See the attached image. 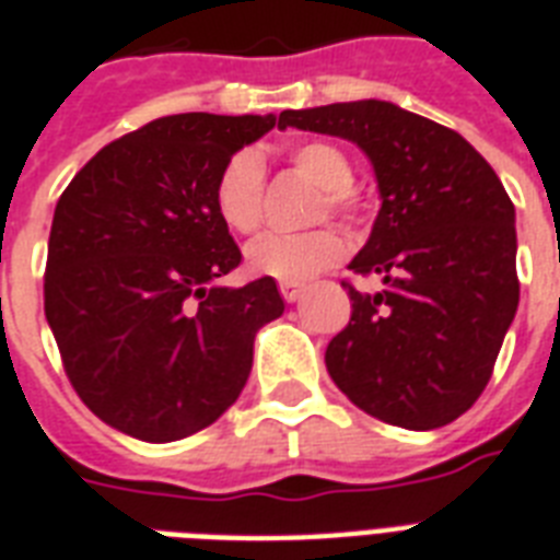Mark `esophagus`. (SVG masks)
<instances>
[{
  "label": "esophagus",
  "mask_w": 560,
  "mask_h": 560,
  "mask_svg": "<svg viewBox=\"0 0 560 560\" xmlns=\"http://www.w3.org/2000/svg\"><path fill=\"white\" fill-rule=\"evenodd\" d=\"M279 290L284 302H299L302 299V284H296V281H281Z\"/></svg>",
  "instance_id": "obj_1"
}]
</instances>
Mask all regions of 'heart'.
<instances>
[{"label": "heart", "mask_w": 560, "mask_h": 560, "mask_svg": "<svg viewBox=\"0 0 560 560\" xmlns=\"http://www.w3.org/2000/svg\"><path fill=\"white\" fill-rule=\"evenodd\" d=\"M293 171L323 188V200L316 206V218L342 214L351 218L358 209L351 179L354 168L346 151L331 142H302L293 144L288 153ZM214 211L223 226L249 235L261 226L264 206V165L258 153L237 151L229 156L214 179ZM246 267L255 276L279 281H307L319 272L331 270L346 255V241L337 229H314L302 235H261L246 246Z\"/></svg>", "instance_id": "heart-1"}]
</instances>
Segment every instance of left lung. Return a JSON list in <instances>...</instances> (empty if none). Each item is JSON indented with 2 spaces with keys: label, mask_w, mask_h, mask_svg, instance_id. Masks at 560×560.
<instances>
[{
  "label": "left lung",
  "mask_w": 560,
  "mask_h": 560,
  "mask_svg": "<svg viewBox=\"0 0 560 560\" xmlns=\"http://www.w3.org/2000/svg\"><path fill=\"white\" fill-rule=\"evenodd\" d=\"M279 127L340 136L366 153L381 191L349 270L351 319L325 351L331 381L363 412L435 430L468 412L517 314L514 206L494 168L456 130L389 101L284 109Z\"/></svg>",
  "instance_id": "1"
}]
</instances>
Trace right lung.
<instances>
[{"label": "right lung", "instance_id": "add662e5", "mask_svg": "<svg viewBox=\"0 0 560 560\" xmlns=\"http://www.w3.org/2000/svg\"><path fill=\"white\" fill-rule=\"evenodd\" d=\"M276 116L183 113L101 148L60 194L46 319L81 400L121 433L177 442L214 424L284 314L272 279L220 288L241 249L214 211L229 156Z\"/></svg>", "mask_w": 560, "mask_h": 560}]
</instances>
